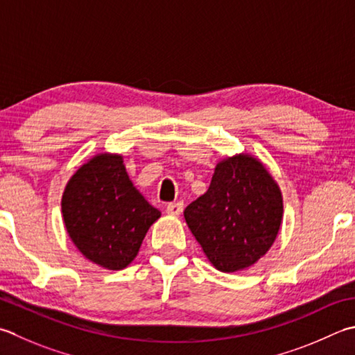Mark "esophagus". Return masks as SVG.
<instances>
[{"mask_svg":"<svg viewBox=\"0 0 355 355\" xmlns=\"http://www.w3.org/2000/svg\"><path fill=\"white\" fill-rule=\"evenodd\" d=\"M183 201H173V203H169L166 206V212L171 214V215H180L183 212Z\"/></svg>","mask_w":355,"mask_h":355,"instance_id":"obj_1","label":"esophagus"}]
</instances>
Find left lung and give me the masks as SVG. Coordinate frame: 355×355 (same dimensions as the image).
<instances>
[{
    "label": "left lung",
    "instance_id": "1",
    "mask_svg": "<svg viewBox=\"0 0 355 355\" xmlns=\"http://www.w3.org/2000/svg\"><path fill=\"white\" fill-rule=\"evenodd\" d=\"M186 223L221 272L252 266L275 241L283 218L279 186L251 155L220 162L206 193L184 209Z\"/></svg>",
    "mask_w": 355,
    "mask_h": 355
}]
</instances>
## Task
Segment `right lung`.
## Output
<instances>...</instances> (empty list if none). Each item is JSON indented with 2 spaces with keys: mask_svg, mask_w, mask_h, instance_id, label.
<instances>
[{
  "mask_svg": "<svg viewBox=\"0 0 355 355\" xmlns=\"http://www.w3.org/2000/svg\"><path fill=\"white\" fill-rule=\"evenodd\" d=\"M69 237L87 260L106 269L135 259L159 211L132 184L123 157L100 154L73 173L62 193Z\"/></svg>",
  "mask_w": 355,
  "mask_h": 355,
  "instance_id": "1",
  "label": "right lung"
}]
</instances>
